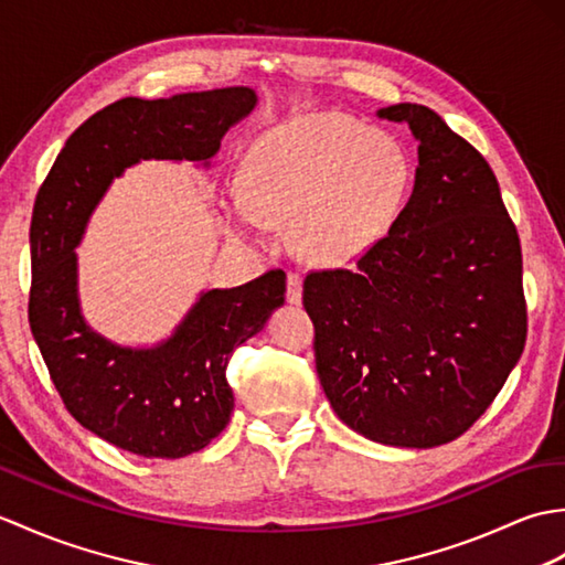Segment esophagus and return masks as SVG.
<instances>
[{"label":"esophagus","mask_w":565,"mask_h":565,"mask_svg":"<svg viewBox=\"0 0 565 565\" xmlns=\"http://www.w3.org/2000/svg\"><path fill=\"white\" fill-rule=\"evenodd\" d=\"M286 300L294 306H298L300 300H303V279H300V274L296 271H288L286 277Z\"/></svg>","instance_id":"34e87169"}]
</instances>
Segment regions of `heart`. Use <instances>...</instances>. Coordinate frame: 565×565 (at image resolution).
<instances>
[{"label":"heart","mask_w":565,"mask_h":565,"mask_svg":"<svg viewBox=\"0 0 565 565\" xmlns=\"http://www.w3.org/2000/svg\"><path fill=\"white\" fill-rule=\"evenodd\" d=\"M409 178L406 151L385 129L339 115H300L247 151L226 226L235 238L267 243L271 221H296L298 250L337 265L385 233Z\"/></svg>","instance_id":"obj_1"}]
</instances>
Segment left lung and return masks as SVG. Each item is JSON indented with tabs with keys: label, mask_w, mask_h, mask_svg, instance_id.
<instances>
[{
	"label": "left lung",
	"mask_w": 565,
	"mask_h": 565,
	"mask_svg": "<svg viewBox=\"0 0 565 565\" xmlns=\"http://www.w3.org/2000/svg\"><path fill=\"white\" fill-rule=\"evenodd\" d=\"M409 202L353 269L310 271L303 306L332 409L369 440L436 448L489 409L527 339L522 253L487 159L426 105Z\"/></svg>",
	"instance_id": "1"
}]
</instances>
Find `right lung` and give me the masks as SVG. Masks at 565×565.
<instances>
[{"label": "right lung", "mask_w": 565, "mask_h": 565, "mask_svg": "<svg viewBox=\"0 0 565 565\" xmlns=\"http://www.w3.org/2000/svg\"><path fill=\"white\" fill-rule=\"evenodd\" d=\"M255 105L257 94L247 86L115 100L67 139L38 190L31 332L67 412L115 448L178 460L206 448L226 428L233 414L228 356L284 306L286 274L269 269L243 286L204 291L166 342L132 349L86 324L74 247L125 168L149 159L209 166L228 127Z\"/></svg>", "instance_id": "add662e5"}]
</instances>
